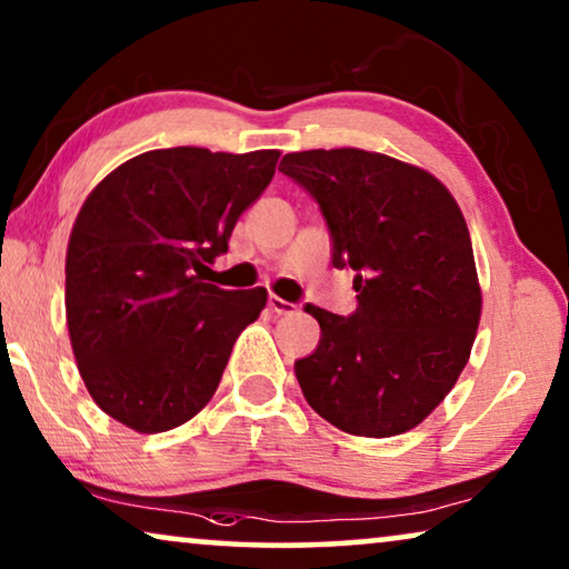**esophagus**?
Here are the masks:
<instances>
[{"instance_id": "esophagus-1", "label": "esophagus", "mask_w": 569, "mask_h": 569, "mask_svg": "<svg viewBox=\"0 0 569 569\" xmlns=\"http://www.w3.org/2000/svg\"><path fill=\"white\" fill-rule=\"evenodd\" d=\"M295 308H298V306H292V302L277 298V295H271V298H269V310L274 316H290V313H295Z\"/></svg>"}]
</instances>
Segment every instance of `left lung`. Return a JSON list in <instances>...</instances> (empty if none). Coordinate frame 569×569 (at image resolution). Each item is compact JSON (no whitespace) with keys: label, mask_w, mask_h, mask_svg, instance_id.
<instances>
[{"label":"left lung","mask_w":569,"mask_h":569,"mask_svg":"<svg viewBox=\"0 0 569 569\" xmlns=\"http://www.w3.org/2000/svg\"><path fill=\"white\" fill-rule=\"evenodd\" d=\"M279 170L318 201L331 263L355 271L357 310L306 306L321 326L295 362L302 396L339 430L391 438L446 399L469 362L481 316L461 207L427 170L380 152H290Z\"/></svg>","instance_id":"1"}]
</instances>
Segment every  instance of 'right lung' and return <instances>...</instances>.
<instances>
[{
    "label": "right lung",
    "mask_w": 569,
    "mask_h": 569,
    "mask_svg": "<svg viewBox=\"0 0 569 569\" xmlns=\"http://www.w3.org/2000/svg\"><path fill=\"white\" fill-rule=\"evenodd\" d=\"M277 160V150H150L84 199L67 246V326L92 401L116 422L166 432L214 396L267 290H220L204 271Z\"/></svg>",
    "instance_id": "right-lung-1"
}]
</instances>
